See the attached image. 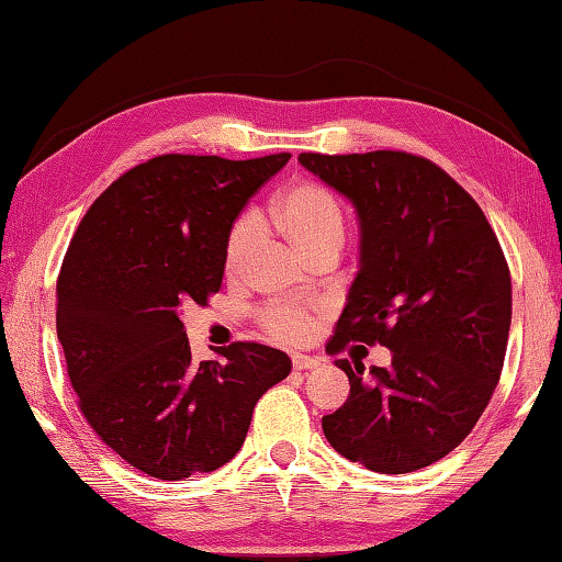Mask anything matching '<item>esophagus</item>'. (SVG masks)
Returning a JSON list of instances; mask_svg holds the SVG:
<instances>
[{"instance_id": "esophagus-1", "label": "esophagus", "mask_w": 562, "mask_h": 562, "mask_svg": "<svg viewBox=\"0 0 562 562\" xmlns=\"http://www.w3.org/2000/svg\"><path fill=\"white\" fill-rule=\"evenodd\" d=\"M291 366H293V370H313V368H318L321 362L311 356H293Z\"/></svg>"}]
</instances>
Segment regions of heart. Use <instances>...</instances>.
Instances as JSON below:
<instances>
[{
	"mask_svg": "<svg viewBox=\"0 0 562 562\" xmlns=\"http://www.w3.org/2000/svg\"><path fill=\"white\" fill-rule=\"evenodd\" d=\"M269 222L276 229L286 234L301 254L323 241H340L342 226H346L338 196L316 180L291 182L271 204ZM251 239L254 229L249 220H239L232 224V229L224 239L226 273L234 276L241 271ZM261 326L276 340L299 342L311 333L313 313L303 303H273V306L261 313Z\"/></svg>",
	"mask_w": 562,
	"mask_h": 562,
	"instance_id": "b5f03b06",
	"label": "heart"
}]
</instances>
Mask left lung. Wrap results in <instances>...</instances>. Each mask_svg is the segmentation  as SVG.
<instances>
[{
  "instance_id": "1",
  "label": "left lung",
  "mask_w": 562,
  "mask_h": 562,
  "mask_svg": "<svg viewBox=\"0 0 562 562\" xmlns=\"http://www.w3.org/2000/svg\"><path fill=\"white\" fill-rule=\"evenodd\" d=\"M299 162L356 204L360 271L328 356L385 346L392 366L336 360L350 397L323 417L330 447L380 474L447 457L484 415L504 370L510 271L474 196L437 162L402 150L301 153Z\"/></svg>"
}]
</instances>
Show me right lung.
Returning a JSON list of instances; mask_svg holds the SVG:
<instances>
[{"mask_svg":"<svg viewBox=\"0 0 562 562\" xmlns=\"http://www.w3.org/2000/svg\"><path fill=\"white\" fill-rule=\"evenodd\" d=\"M289 157L157 155L117 177L68 244L56 333L78 409L147 476L224 467L256 402L291 372L286 352L244 340L196 366L180 321L182 306H206L222 289L226 234Z\"/></svg>","mask_w":562,"mask_h":562,"instance_id":"add662e5","label":"right lung"}]
</instances>
